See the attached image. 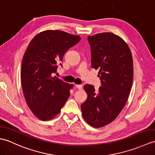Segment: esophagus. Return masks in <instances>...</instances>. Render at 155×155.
I'll use <instances>...</instances> for the list:
<instances>
[{
  "instance_id": "obj_1",
  "label": "esophagus",
  "mask_w": 155,
  "mask_h": 155,
  "mask_svg": "<svg viewBox=\"0 0 155 155\" xmlns=\"http://www.w3.org/2000/svg\"><path fill=\"white\" fill-rule=\"evenodd\" d=\"M74 86L76 88H78V89H82V88H83V86H82L81 84H75Z\"/></svg>"
}]
</instances>
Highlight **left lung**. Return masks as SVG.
I'll use <instances>...</instances> for the list:
<instances>
[{"instance_id": "left-lung-1", "label": "left lung", "mask_w": 155, "mask_h": 155, "mask_svg": "<svg viewBox=\"0 0 155 155\" xmlns=\"http://www.w3.org/2000/svg\"><path fill=\"white\" fill-rule=\"evenodd\" d=\"M91 67L99 69L101 86L85 84L88 97L81 104L82 114L91 126L99 128L110 123L125 106L133 80V57L120 37L111 32L88 36Z\"/></svg>"}]
</instances>
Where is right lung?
<instances>
[{
    "instance_id": "add662e5",
    "label": "right lung",
    "mask_w": 155,
    "mask_h": 155,
    "mask_svg": "<svg viewBox=\"0 0 155 155\" xmlns=\"http://www.w3.org/2000/svg\"><path fill=\"white\" fill-rule=\"evenodd\" d=\"M79 36L61 31H45L32 39L21 65V83L28 106L36 117L48 120L60 113L70 96L72 84L52 74L71 47L81 41Z\"/></svg>"
}]
</instances>
